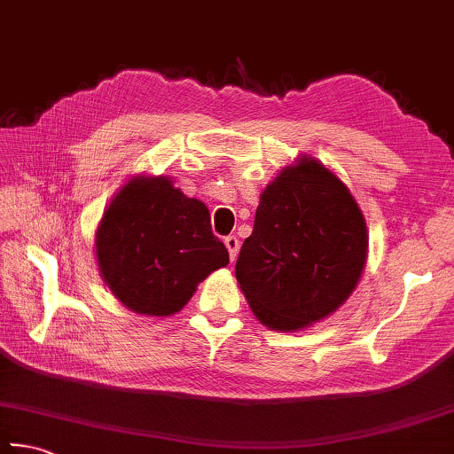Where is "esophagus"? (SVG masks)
Listing matches in <instances>:
<instances>
[{
    "label": "esophagus",
    "mask_w": 454,
    "mask_h": 454,
    "mask_svg": "<svg viewBox=\"0 0 454 454\" xmlns=\"http://www.w3.org/2000/svg\"><path fill=\"white\" fill-rule=\"evenodd\" d=\"M224 244H226L228 254H230V260H236L238 248H240V242H238V238L236 236H226L224 238Z\"/></svg>",
    "instance_id": "obj_1"
}]
</instances>
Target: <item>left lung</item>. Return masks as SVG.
<instances>
[{
  "label": "left lung",
  "mask_w": 454,
  "mask_h": 454,
  "mask_svg": "<svg viewBox=\"0 0 454 454\" xmlns=\"http://www.w3.org/2000/svg\"><path fill=\"white\" fill-rule=\"evenodd\" d=\"M367 258L359 206L316 159L287 167L260 196L236 279L263 325L294 332L349 298Z\"/></svg>",
  "instance_id": "8db88e82"
}]
</instances>
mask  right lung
Wrapping results in <instances>:
<instances>
[{
	"instance_id": "right-lung-1",
	"label": "right lung",
	"mask_w": 454,
	"mask_h": 454,
	"mask_svg": "<svg viewBox=\"0 0 454 454\" xmlns=\"http://www.w3.org/2000/svg\"><path fill=\"white\" fill-rule=\"evenodd\" d=\"M95 246L117 300L159 317L183 309L196 286L230 262L208 208L164 176L130 180L105 210Z\"/></svg>"
}]
</instances>
